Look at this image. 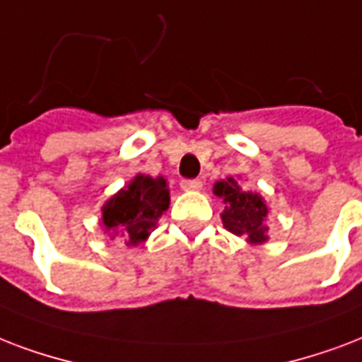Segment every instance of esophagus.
Segmentation results:
<instances>
[{
  "instance_id": "obj_1",
  "label": "esophagus",
  "mask_w": 362,
  "mask_h": 362,
  "mask_svg": "<svg viewBox=\"0 0 362 362\" xmlns=\"http://www.w3.org/2000/svg\"><path fill=\"white\" fill-rule=\"evenodd\" d=\"M181 189L183 190H200L202 181L200 179H183V181H181Z\"/></svg>"
}]
</instances>
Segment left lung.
I'll use <instances>...</instances> for the list:
<instances>
[{"label":"left lung","mask_w":362,"mask_h":362,"mask_svg":"<svg viewBox=\"0 0 362 362\" xmlns=\"http://www.w3.org/2000/svg\"><path fill=\"white\" fill-rule=\"evenodd\" d=\"M213 190L225 204V211L221 217L226 230L236 236H245L251 243L266 242L268 226L264 221L268 207L259 194L240 189L234 177L219 181Z\"/></svg>","instance_id":"left-lung-1"}]
</instances>
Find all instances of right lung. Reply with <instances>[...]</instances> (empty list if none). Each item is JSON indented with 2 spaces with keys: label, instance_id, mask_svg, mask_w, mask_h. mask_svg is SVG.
I'll use <instances>...</instances> for the list:
<instances>
[{
  "label": "right lung",
  "instance_id": "right-lung-1",
  "mask_svg": "<svg viewBox=\"0 0 362 362\" xmlns=\"http://www.w3.org/2000/svg\"><path fill=\"white\" fill-rule=\"evenodd\" d=\"M168 206L166 179L137 175L103 206V225L113 240L120 238L126 245H137L149 236Z\"/></svg>",
  "mask_w": 362,
  "mask_h": 362
}]
</instances>
